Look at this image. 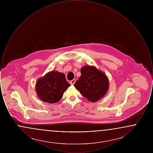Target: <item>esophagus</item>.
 Wrapping results in <instances>:
<instances>
[{
	"label": "esophagus",
	"instance_id": "34e87169",
	"mask_svg": "<svg viewBox=\"0 0 153 153\" xmlns=\"http://www.w3.org/2000/svg\"><path fill=\"white\" fill-rule=\"evenodd\" d=\"M75 82H76V80H75V79H73V80H71V81H70V83H71V84L73 85V84L75 83Z\"/></svg>",
	"mask_w": 153,
	"mask_h": 153
}]
</instances>
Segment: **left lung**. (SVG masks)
Listing matches in <instances>:
<instances>
[{
  "label": "left lung",
  "instance_id": "left-lung-1",
  "mask_svg": "<svg viewBox=\"0 0 153 153\" xmlns=\"http://www.w3.org/2000/svg\"><path fill=\"white\" fill-rule=\"evenodd\" d=\"M74 86L90 102L98 101L107 93L109 81L106 75L95 66L85 65L81 69V76Z\"/></svg>",
  "mask_w": 153,
  "mask_h": 153
}]
</instances>
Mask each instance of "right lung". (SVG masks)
Returning <instances> with one entry per match:
<instances>
[{"instance_id": "right-lung-1", "label": "right lung", "mask_w": 153, "mask_h": 153, "mask_svg": "<svg viewBox=\"0 0 153 153\" xmlns=\"http://www.w3.org/2000/svg\"><path fill=\"white\" fill-rule=\"evenodd\" d=\"M70 85L64 73L53 71L37 80L36 91L41 100L54 103L62 98L64 92Z\"/></svg>"}]
</instances>
